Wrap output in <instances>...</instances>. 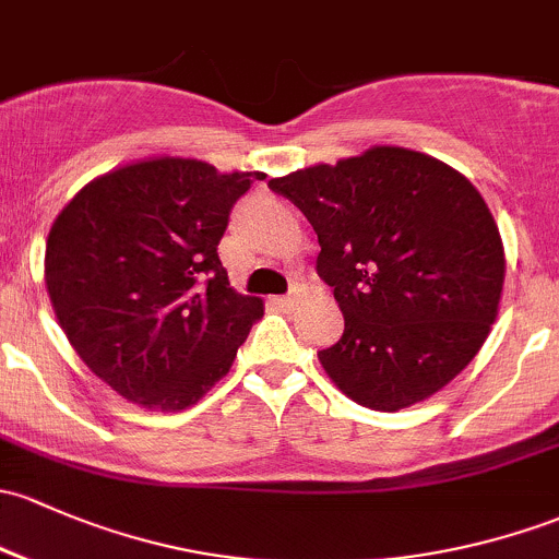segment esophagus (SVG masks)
<instances>
[{"instance_id":"esophagus-1","label":"esophagus","mask_w":559,"mask_h":559,"mask_svg":"<svg viewBox=\"0 0 559 559\" xmlns=\"http://www.w3.org/2000/svg\"><path fill=\"white\" fill-rule=\"evenodd\" d=\"M295 295H284V297H273V302L278 305V308H292L295 305Z\"/></svg>"}]
</instances>
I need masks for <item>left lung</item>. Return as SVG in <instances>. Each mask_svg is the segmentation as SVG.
I'll return each mask as SVG.
<instances>
[{
  "label": "left lung",
  "instance_id": "8db88e82",
  "mask_svg": "<svg viewBox=\"0 0 559 559\" xmlns=\"http://www.w3.org/2000/svg\"><path fill=\"white\" fill-rule=\"evenodd\" d=\"M267 187L319 235L316 270L345 319L319 361L345 396L396 413L468 367L498 316L507 260L466 176L423 152L372 146Z\"/></svg>",
  "mask_w": 559,
  "mask_h": 559
}]
</instances>
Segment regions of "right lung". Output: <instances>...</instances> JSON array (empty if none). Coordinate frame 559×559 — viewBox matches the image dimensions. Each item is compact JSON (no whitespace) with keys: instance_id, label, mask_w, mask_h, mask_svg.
Listing matches in <instances>:
<instances>
[{"instance_id":"obj_1","label":"right lung","mask_w":559,"mask_h":559,"mask_svg":"<svg viewBox=\"0 0 559 559\" xmlns=\"http://www.w3.org/2000/svg\"><path fill=\"white\" fill-rule=\"evenodd\" d=\"M260 171L150 157L98 176L63 205L45 284L72 348L111 391L179 413L225 378L262 299L238 295L216 246Z\"/></svg>"}]
</instances>
